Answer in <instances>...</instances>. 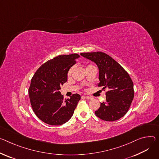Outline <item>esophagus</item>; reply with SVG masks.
Instances as JSON below:
<instances>
[{
    "instance_id": "esophagus-1",
    "label": "esophagus",
    "mask_w": 159,
    "mask_h": 159,
    "mask_svg": "<svg viewBox=\"0 0 159 159\" xmlns=\"http://www.w3.org/2000/svg\"><path fill=\"white\" fill-rule=\"evenodd\" d=\"M84 98H85V99H93V98H92V97L89 96H84Z\"/></svg>"
}]
</instances>
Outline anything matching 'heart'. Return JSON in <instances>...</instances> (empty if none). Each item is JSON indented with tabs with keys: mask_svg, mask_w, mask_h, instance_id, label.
<instances>
[{
	"mask_svg": "<svg viewBox=\"0 0 159 159\" xmlns=\"http://www.w3.org/2000/svg\"><path fill=\"white\" fill-rule=\"evenodd\" d=\"M91 66H93V65H89L87 67ZM73 70H74V67H73V66L71 67V68L68 70V76H70V75L71 74V73H72V71H73Z\"/></svg>",
	"mask_w": 159,
	"mask_h": 159,
	"instance_id": "heart-1",
	"label": "heart"
}]
</instances>
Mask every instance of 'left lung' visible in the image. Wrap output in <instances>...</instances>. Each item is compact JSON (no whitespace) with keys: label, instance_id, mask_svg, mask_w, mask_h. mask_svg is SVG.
<instances>
[{"label":"left lung","instance_id":"obj_1","mask_svg":"<svg viewBox=\"0 0 159 159\" xmlns=\"http://www.w3.org/2000/svg\"><path fill=\"white\" fill-rule=\"evenodd\" d=\"M80 55L94 62L99 68L98 87L106 92V101L95 111L98 117L115 121L126 114L134 98L133 82L127 72L109 55L103 52H82Z\"/></svg>","mask_w":159,"mask_h":159}]
</instances>
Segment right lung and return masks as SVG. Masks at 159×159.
I'll use <instances>...</instances> for the list:
<instances>
[{
    "mask_svg": "<svg viewBox=\"0 0 159 159\" xmlns=\"http://www.w3.org/2000/svg\"><path fill=\"white\" fill-rule=\"evenodd\" d=\"M78 54L59 55L42 65L34 75L28 93L33 111L42 122L60 125L74 114L80 96L64 99L60 86L67 81L68 71L76 63Z\"/></svg>",
    "mask_w": 159,
    "mask_h": 159,
    "instance_id": "1",
    "label": "right lung"
}]
</instances>
